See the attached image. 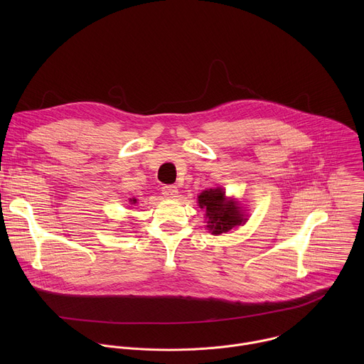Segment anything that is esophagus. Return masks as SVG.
I'll return each mask as SVG.
<instances>
[{
	"instance_id": "34e87169",
	"label": "esophagus",
	"mask_w": 364,
	"mask_h": 364,
	"mask_svg": "<svg viewBox=\"0 0 364 364\" xmlns=\"http://www.w3.org/2000/svg\"><path fill=\"white\" fill-rule=\"evenodd\" d=\"M161 191H163L164 197H167V198H174V197L177 196V193H178V188H177L176 186H164Z\"/></svg>"
}]
</instances>
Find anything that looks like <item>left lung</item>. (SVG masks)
Wrapping results in <instances>:
<instances>
[{"instance_id":"1","label":"left lung","mask_w":364,"mask_h":364,"mask_svg":"<svg viewBox=\"0 0 364 364\" xmlns=\"http://www.w3.org/2000/svg\"><path fill=\"white\" fill-rule=\"evenodd\" d=\"M198 205L205 210V218L209 219L207 228L215 235L226 233L245 222L239 210L240 207L233 200H226L225 191L220 188L203 191L198 196Z\"/></svg>"}]
</instances>
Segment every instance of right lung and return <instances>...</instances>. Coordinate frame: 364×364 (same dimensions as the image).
Here are the masks:
<instances>
[{
	"label": "right lung",
	"instance_id": "obj_1",
	"mask_svg": "<svg viewBox=\"0 0 364 364\" xmlns=\"http://www.w3.org/2000/svg\"><path fill=\"white\" fill-rule=\"evenodd\" d=\"M132 201H134V203H135V201H136V200H132Z\"/></svg>",
	"mask_w": 364,
	"mask_h": 364
}]
</instances>
